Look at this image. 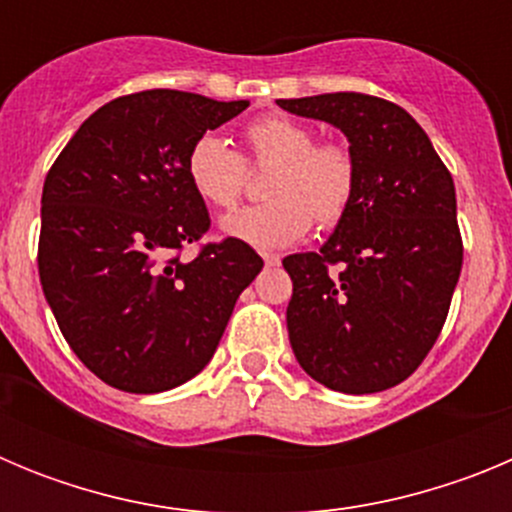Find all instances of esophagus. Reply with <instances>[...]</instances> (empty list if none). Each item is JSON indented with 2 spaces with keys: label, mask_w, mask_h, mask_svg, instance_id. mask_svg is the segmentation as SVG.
Listing matches in <instances>:
<instances>
[{
  "label": "esophagus",
  "mask_w": 512,
  "mask_h": 512,
  "mask_svg": "<svg viewBox=\"0 0 512 512\" xmlns=\"http://www.w3.org/2000/svg\"><path fill=\"white\" fill-rule=\"evenodd\" d=\"M261 259H264L266 266H279V264H282V256H279V253L261 251Z\"/></svg>",
  "instance_id": "esophagus-1"
}]
</instances>
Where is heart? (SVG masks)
Here are the masks:
<instances>
[{
    "mask_svg": "<svg viewBox=\"0 0 512 512\" xmlns=\"http://www.w3.org/2000/svg\"><path fill=\"white\" fill-rule=\"evenodd\" d=\"M246 161L271 166L264 194L269 202L223 220V233L251 246L277 248L310 230L333 228L356 194V158L343 143L318 140L305 122L284 115L259 117L243 130ZM246 161L220 135L202 133L187 151V179L194 194L217 210H233L246 189Z\"/></svg>",
    "mask_w": 512,
    "mask_h": 512,
    "instance_id": "1",
    "label": "heart"
}]
</instances>
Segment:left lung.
<instances>
[{
    "instance_id": "1",
    "label": "left lung",
    "mask_w": 512,
    "mask_h": 512,
    "mask_svg": "<svg viewBox=\"0 0 512 512\" xmlns=\"http://www.w3.org/2000/svg\"><path fill=\"white\" fill-rule=\"evenodd\" d=\"M277 104L341 128L356 158L346 217L318 253L282 261L292 351L330 390H390L423 364L449 315L464 261L454 179L395 102L336 92Z\"/></svg>"
}]
</instances>
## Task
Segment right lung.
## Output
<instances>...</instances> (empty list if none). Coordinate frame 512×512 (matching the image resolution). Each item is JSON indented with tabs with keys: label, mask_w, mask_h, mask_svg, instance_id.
Here are the masks:
<instances>
[{
	"label": "right lung",
	"mask_w": 512,
	"mask_h": 512,
	"mask_svg": "<svg viewBox=\"0 0 512 512\" xmlns=\"http://www.w3.org/2000/svg\"><path fill=\"white\" fill-rule=\"evenodd\" d=\"M248 107L176 89L125 94L84 120L43 184L38 274L63 338L115 390L153 395L202 372L264 261L248 243L187 242L210 212L187 151Z\"/></svg>",
	"instance_id": "obj_1"
}]
</instances>
